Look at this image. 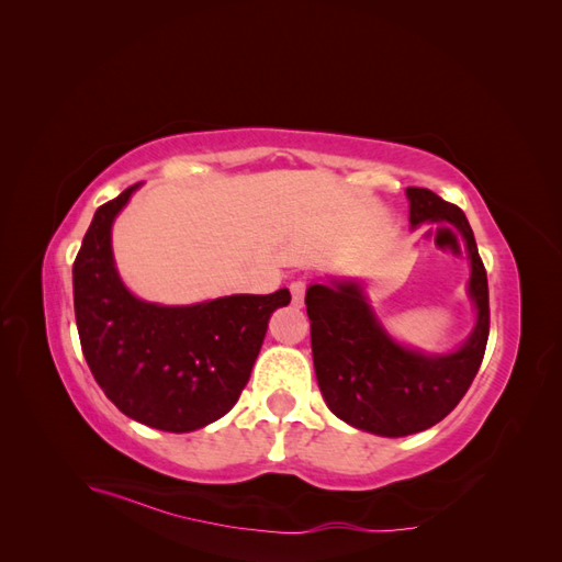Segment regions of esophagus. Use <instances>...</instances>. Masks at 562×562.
Listing matches in <instances>:
<instances>
[{"label": "esophagus", "mask_w": 562, "mask_h": 562, "mask_svg": "<svg viewBox=\"0 0 562 562\" xmlns=\"http://www.w3.org/2000/svg\"><path fill=\"white\" fill-rule=\"evenodd\" d=\"M304 291H307V281H304V279H295L291 283V295H293L295 307H302V304H304Z\"/></svg>", "instance_id": "esophagus-1"}]
</instances>
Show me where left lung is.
<instances>
[{"instance_id": "1", "label": "left lung", "mask_w": 562, "mask_h": 562, "mask_svg": "<svg viewBox=\"0 0 562 562\" xmlns=\"http://www.w3.org/2000/svg\"><path fill=\"white\" fill-rule=\"evenodd\" d=\"M405 194L413 227L446 223L467 244L469 297L475 304L467 342L448 353L403 347L384 330L363 283L353 279L314 283L304 297L323 401L351 427L386 438L419 434L454 411L481 368L490 333L487 274L464 211L424 187H407Z\"/></svg>"}]
</instances>
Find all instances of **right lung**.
Instances as JSON below:
<instances>
[{
  "mask_svg": "<svg viewBox=\"0 0 562 562\" xmlns=\"http://www.w3.org/2000/svg\"><path fill=\"white\" fill-rule=\"evenodd\" d=\"M103 203L72 267L75 316L83 359L105 396L151 429L187 434L227 415L250 378L269 316L291 302L229 295L182 307L145 302L114 267V217L138 190Z\"/></svg>",
  "mask_w": 562,
  "mask_h": 562,
  "instance_id": "add662e5",
  "label": "right lung"
}]
</instances>
